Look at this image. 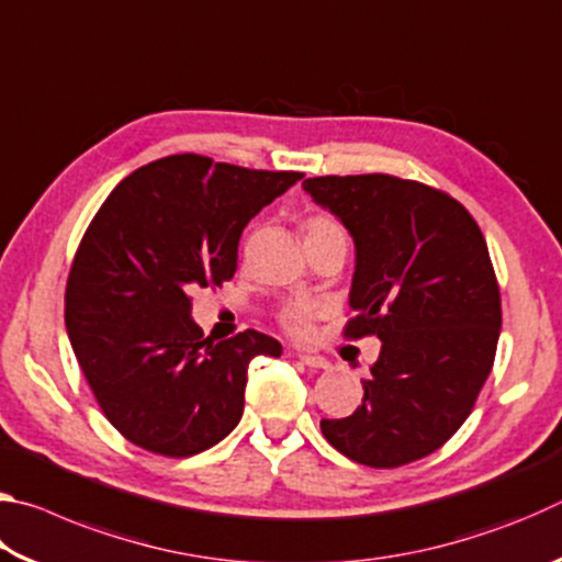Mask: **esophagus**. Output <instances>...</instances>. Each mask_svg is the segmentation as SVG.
<instances>
[{
  "label": "esophagus",
  "mask_w": 562,
  "mask_h": 562,
  "mask_svg": "<svg viewBox=\"0 0 562 562\" xmlns=\"http://www.w3.org/2000/svg\"><path fill=\"white\" fill-rule=\"evenodd\" d=\"M300 361H302L304 367H310V369H322V372H327V369H331L329 361H327L325 357H319V355H300Z\"/></svg>",
  "instance_id": "1"
}]
</instances>
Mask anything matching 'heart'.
I'll use <instances>...</instances> for the list:
<instances>
[{
    "mask_svg": "<svg viewBox=\"0 0 562 562\" xmlns=\"http://www.w3.org/2000/svg\"><path fill=\"white\" fill-rule=\"evenodd\" d=\"M335 233H345V231H341V225L329 215H312L307 217V223H304V240H310V237H322V235H335ZM315 312L317 310L312 307V304H292V307L282 312V327L297 339L310 337Z\"/></svg>",
    "mask_w": 562,
    "mask_h": 562,
    "instance_id": "heart-1",
    "label": "heart"
}]
</instances>
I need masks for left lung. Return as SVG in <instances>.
Instances as JSON below:
<instances>
[{"mask_svg":"<svg viewBox=\"0 0 562 562\" xmlns=\"http://www.w3.org/2000/svg\"><path fill=\"white\" fill-rule=\"evenodd\" d=\"M302 188L355 240L345 335L382 339L361 406L325 418L322 434L372 469L424 459L469 418L496 357L501 292L483 233L416 180L322 176Z\"/></svg>","mask_w":562,"mask_h":562,"instance_id":"left-lung-1","label":"left lung"}]
</instances>
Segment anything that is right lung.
<instances>
[{
  "instance_id": "obj_1",
  "label": "right lung",
  "mask_w": 562,
  "mask_h": 562,
  "mask_svg": "<svg viewBox=\"0 0 562 562\" xmlns=\"http://www.w3.org/2000/svg\"><path fill=\"white\" fill-rule=\"evenodd\" d=\"M300 178L180 154L123 178L99 207L66 282V331L131 443L178 459L240 422L247 364L282 345L255 329L203 337L190 292L233 278L245 225Z\"/></svg>"
}]
</instances>
